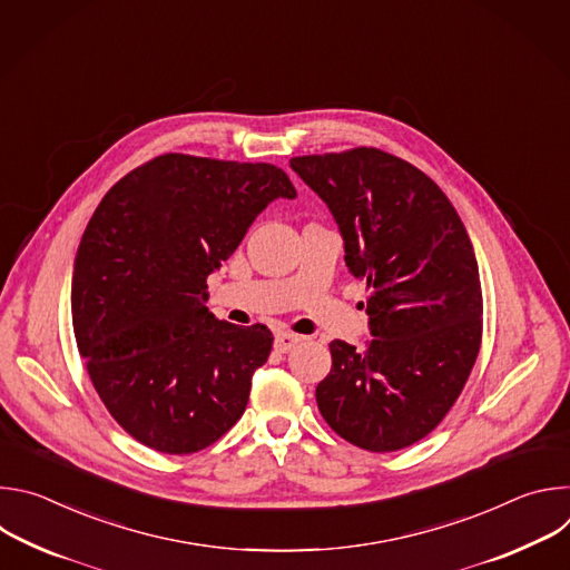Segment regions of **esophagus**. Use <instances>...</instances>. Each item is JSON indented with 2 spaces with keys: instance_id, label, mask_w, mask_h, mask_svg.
Returning <instances> with one entry per match:
<instances>
[{
  "instance_id": "esophagus-1",
  "label": "esophagus",
  "mask_w": 570,
  "mask_h": 570,
  "mask_svg": "<svg viewBox=\"0 0 570 570\" xmlns=\"http://www.w3.org/2000/svg\"><path fill=\"white\" fill-rule=\"evenodd\" d=\"M299 341H302V336H297V334L279 332V334L275 336V350L282 352V354H286V352H291Z\"/></svg>"
}]
</instances>
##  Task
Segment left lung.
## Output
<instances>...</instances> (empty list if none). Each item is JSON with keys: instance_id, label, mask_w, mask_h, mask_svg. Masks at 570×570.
<instances>
[{"instance_id": "left-lung-1", "label": "left lung", "mask_w": 570, "mask_h": 570, "mask_svg": "<svg viewBox=\"0 0 570 570\" xmlns=\"http://www.w3.org/2000/svg\"><path fill=\"white\" fill-rule=\"evenodd\" d=\"M293 171L330 205L345 264L367 279L372 341H334L317 409L350 444L385 453L426 438L460 396L482 341L469 234L444 191L379 148L299 155Z\"/></svg>"}]
</instances>
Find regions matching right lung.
I'll list each match as a JSON object with an SVG mask.
<instances>
[{"label": "right lung", "instance_id": "1", "mask_svg": "<svg viewBox=\"0 0 570 570\" xmlns=\"http://www.w3.org/2000/svg\"><path fill=\"white\" fill-rule=\"evenodd\" d=\"M275 198H295L275 165L165 153L90 218L71 277L76 345L108 413L144 446L203 451L246 411L273 334L216 320L207 277Z\"/></svg>", "mask_w": 570, "mask_h": 570}]
</instances>
